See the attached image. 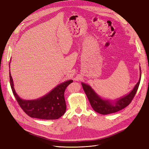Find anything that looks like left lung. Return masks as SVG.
<instances>
[{"label":"left lung","instance_id":"8db88e82","mask_svg":"<svg viewBox=\"0 0 149 149\" xmlns=\"http://www.w3.org/2000/svg\"><path fill=\"white\" fill-rule=\"evenodd\" d=\"M141 77V71L140 67V78L138 83L129 93L115 100L103 98L97 94L90 86L84 83H81V84L93 110L100 114L107 115L120 111L131 103L138 90Z\"/></svg>","mask_w":149,"mask_h":149}]
</instances>
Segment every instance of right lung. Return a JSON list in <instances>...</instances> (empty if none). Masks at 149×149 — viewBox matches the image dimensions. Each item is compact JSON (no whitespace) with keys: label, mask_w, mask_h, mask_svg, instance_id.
Wrapping results in <instances>:
<instances>
[{"label":"right lung","mask_w":149,"mask_h":149,"mask_svg":"<svg viewBox=\"0 0 149 149\" xmlns=\"http://www.w3.org/2000/svg\"><path fill=\"white\" fill-rule=\"evenodd\" d=\"M10 63V62H9V69ZM9 79L13 95L23 111L29 116L42 119H57L65 113L66 106L64 92L66 87L72 83L73 80H67L58 84L41 97L33 100H25L21 98L16 93L10 70Z\"/></svg>","instance_id":"obj_1"}]
</instances>
